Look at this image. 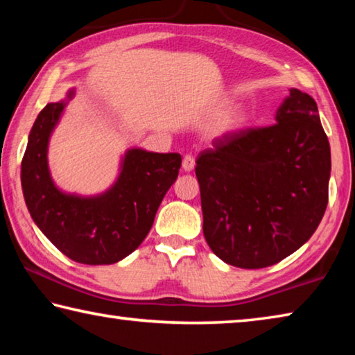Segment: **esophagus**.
<instances>
[{
    "label": "esophagus",
    "instance_id": "esophagus-1",
    "mask_svg": "<svg viewBox=\"0 0 355 355\" xmlns=\"http://www.w3.org/2000/svg\"><path fill=\"white\" fill-rule=\"evenodd\" d=\"M194 166H196V161H194V158H192L191 155H186L184 158H183V171L184 172H191L192 169H194Z\"/></svg>",
    "mask_w": 355,
    "mask_h": 355
}]
</instances>
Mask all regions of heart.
Segmentation results:
<instances>
[{"label":"heart","instance_id":"b5f03b06","mask_svg":"<svg viewBox=\"0 0 355 355\" xmlns=\"http://www.w3.org/2000/svg\"><path fill=\"white\" fill-rule=\"evenodd\" d=\"M230 101L232 100L228 97H220L207 107L205 114H213L218 110L220 111L209 120L205 128V135L209 141L227 139V137L239 133V131L248 125L249 112L241 106L227 107L230 105ZM224 107H226L225 110H223Z\"/></svg>","mask_w":355,"mask_h":355}]
</instances>
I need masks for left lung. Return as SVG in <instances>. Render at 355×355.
I'll list each match as a JSON object with an SVG mask.
<instances>
[{
	"label": "left lung",
	"mask_w": 355,
	"mask_h": 355,
	"mask_svg": "<svg viewBox=\"0 0 355 355\" xmlns=\"http://www.w3.org/2000/svg\"><path fill=\"white\" fill-rule=\"evenodd\" d=\"M274 120L214 141L197 159L203 235L232 266L282 261L309 241L326 211L332 164L316 101L290 89Z\"/></svg>",
	"instance_id": "8db88e82"
}]
</instances>
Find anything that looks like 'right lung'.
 Listing matches in <instances>:
<instances>
[{
  "instance_id": "right-lung-1",
  "label": "right lung",
  "mask_w": 355,
  "mask_h": 355,
  "mask_svg": "<svg viewBox=\"0 0 355 355\" xmlns=\"http://www.w3.org/2000/svg\"><path fill=\"white\" fill-rule=\"evenodd\" d=\"M75 91L48 103L35 119L21 161V189L39 230L65 257L83 264H112L139 248L166 192L178 177L182 156L131 147L103 192L81 196L59 188L48 164L53 131Z\"/></svg>"
}]
</instances>
